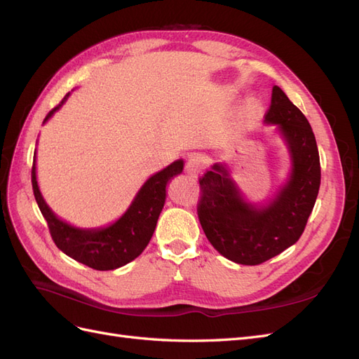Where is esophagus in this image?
Here are the masks:
<instances>
[{
    "instance_id": "34e87169",
    "label": "esophagus",
    "mask_w": 359,
    "mask_h": 359,
    "mask_svg": "<svg viewBox=\"0 0 359 359\" xmlns=\"http://www.w3.org/2000/svg\"><path fill=\"white\" fill-rule=\"evenodd\" d=\"M184 169H186L189 177L196 178L199 173H201V170L203 169V160L199 156H196V154L190 156L186 160V165H184Z\"/></svg>"
}]
</instances>
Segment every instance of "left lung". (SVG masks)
I'll use <instances>...</instances> for the list:
<instances>
[{"mask_svg": "<svg viewBox=\"0 0 359 359\" xmlns=\"http://www.w3.org/2000/svg\"><path fill=\"white\" fill-rule=\"evenodd\" d=\"M265 121L280 126L293 161L287 184L266 208L243 201L223 165H214L199 178L202 229L217 252L241 265L264 264L295 244L320 187V160L311 126L277 85Z\"/></svg>", "mask_w": 359, "mask_h": 359, "instance_id": "obj_1", "label": "left lung"}]
</instances>
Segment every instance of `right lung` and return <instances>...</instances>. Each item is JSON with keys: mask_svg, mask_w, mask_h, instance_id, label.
I'll return each mask as SVG.
<instances>
[{"mask_svg": "<svg viewBox=\"0 0 359 359\" xmlns=\"http://www.w3.org/2000/svg\"><path fill=\"white\" fill-rule=\"evenodd\" d=\"M70 93L46 115L60 109ZM182 160L173 161L166 169L151 177L139 190L127 212L112 226L99 231H82L57 219L43 201L36 180V157L32 160L31 182L39 208L48 222L53 243L61 252L97 271H109L135 260L148 245L154 233L158 215L166 199V184L182 172Z\"/></svg>", "mask_w": 359, "mask_h": 359, "instance_id": "obj_1", "label": "right lung"}]
</instances>
